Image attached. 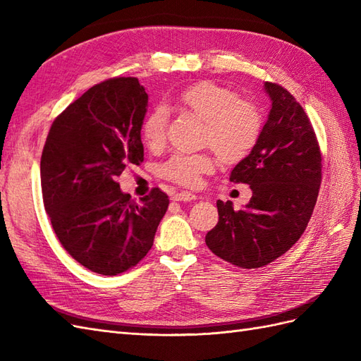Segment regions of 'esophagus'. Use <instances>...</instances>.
<instances>
[{"instance_id":"34e87169","label":"esophagus","mask_w":361,"mask_h":361,"mask_svg":"<svg viewBox=\"0 0 361 361\" xmlns=\"http://www.w3.org/2000/svg\"><path fill=\"white\" fill-rule=\"evenodd\" d=\"M172 200H173V201H193V200H197V195H195V193L181 190V192L173 193Z\"/></svg>"}]
</instances>
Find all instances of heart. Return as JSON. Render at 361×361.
Wrapping results in <instances>:
<instances>
[{
  "instance_id": "1",
  "label": "heart",
  "mask_w": 361,
  "mask_h": 361,
  "mask_svg": "<svg viewBox=\"0 0 361 361\" xmlns=\"http://www.w3.org/2000/svg\"><path fill=\"white\" fill-rule=\"evenodd\" d=\"M177 102L192 114L204 120L206 145L215 147L221 159L236 163L253 151L262 133V114L252 100L238 99L236 91L212 80H200L181 90ZM168 113L159 106L152 109L142 126L143 142L159 147L164 142ZM214 151L197 154L177 152L163 164L164 178L183 186H197L201 175L214 171Z\"/></svg>"
}]
</instances>
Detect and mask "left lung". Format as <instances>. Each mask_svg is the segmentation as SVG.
Wrapping results in <instances>:
<instances>
[{
    "instance_id": "1",
    "label": "left lung",
    "mask_w": 361,
    "mask_h": 361,
    "mask_svg": "<svg viewBox=\"0 0 361 361\" xmlns=\"http://www.w3.org/2000/svg\"><path fill=\"white\" fill-rule=\"evenodd\" d=\"M264 88L271 100L269 120L230 173L253 195L241 210L218 200V224L206 235L212 253L241 269L270 264L299 241L322 183L320 146L307 113L283 87L265 82Z\"/></svg>"
}]
</instances>
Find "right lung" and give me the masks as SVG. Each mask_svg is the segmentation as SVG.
<instances>
[{
    "mask_svg": "<svg viewBox=\"0 0 361 361\" xmlns=\"http://www.w3.org/2000/svg\"><path fill=\"white\" fill-rule=\"evenodd\" d=\"M147 94L137 78L91 87L54 118L41 157L44 207L59 243L85 269L123 273L151 250L169 206L154 188L135 202L117 177L143 161Z\"/></svg>",
    "mask_w": 361,
    "mask_h": 361,
    "instance_id": "add662e5",
    "label": "right lung"
}]
</instances>
